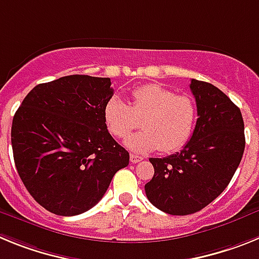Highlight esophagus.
I'll return each mask as SVG.
<instances>
[{
    "mask_svg": "<svg viewBox=\"0 0 259 259\" xmlns=\"http://www.w3.org/2000/svg\"><path fill=\"white\" fill-rule=\"evenodd\" d=\"M130 159H131L132 163H137V162L143 161V157H140V155L137 154H131L130 155Z\"/></svg>",
    "mask_w": 259,
    "mask_h": 259,
    "instance_id": "34e87169",
    "label": "esophagus"
}]
</instances>
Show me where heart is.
I'll list each match as a JSON object with an SVG mask.
<instances>
[{
    "label": "heart",
    "mask_w": 259,
    "mask_h": 259,
    "mask_svg": "<svg viewBox=\"0 0 259 259\" xmlns=\"http://www.w3.org/2000/svg\"><path fill=\"white\" fill-rule=\"evenodd\" d=\"M104 119L110 134L118 139L143 125L144 130L125 139V146L132 152L144 154L161 149L170 153L191 139L197 106L191 96L175 95L161 84H146L132 91L128 105L118 97L110 98Z\"/></svg>",
    "instance_id": "heart-1"
}]
</instances>
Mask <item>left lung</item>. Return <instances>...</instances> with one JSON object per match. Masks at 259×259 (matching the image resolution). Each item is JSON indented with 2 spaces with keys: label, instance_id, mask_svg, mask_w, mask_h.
Masks as SVG:
<instances>
[{
  "label": "left lung",
  "instance_id": "1",
  "mask_svg": "<svg viewBox=\"0 0 259 259\" xmlns=\"http://www.w3.org/2000/svg\"><path fill=\"white\" fill-rule=\"evenodd\" d=\"M197 105L193 135L179 153L150 158L154 175L145 184L146 197L162 211L188 215L218 197L232 179L245 149L239 107L221 89L192 79Z\"/></svg>",
  "mask_w": 259,
  "mask_h": 259
}]
</instances>
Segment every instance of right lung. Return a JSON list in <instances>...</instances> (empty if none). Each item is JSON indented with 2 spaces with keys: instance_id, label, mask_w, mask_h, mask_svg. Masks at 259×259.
<instances>
[{
  "instance_id": "1",
  "label": "right lung",
  "mask_w": 259,
  "mask_h": 259,
  "mask_svg": "<svg viewBox=\"0 0 259 259\" xmlns=\"http://www.w3.org/2000/svg\"><path fill=\"white\" fill-rule=\"evenodd\" d=\"M109 77L68 75L38 84L11 125L15 167L41 206L63 217L81 214L104 197L130 154L109 134L104 107Z\"/></svg>"
}]
</instances>
